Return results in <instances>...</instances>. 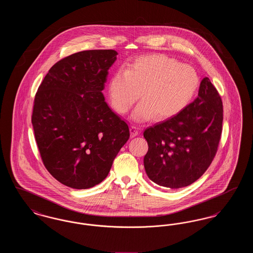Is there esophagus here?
I'll list each match as a JSON object with an SVG mask.
<instances>
[{
	"mask_svg": "<svg viewBox=\"0 0 253 253\" xmlns=\"http://www.w3.org/2000/svg\"><path fill=\"white\" fill-rule=\"evenodd\" d=\"M130 132H131V136L134 137V136H136L139 133V128L132 125V126H131V128H130Z\"/></svg>",
	"mask_w": 253,
	"mask_h": 253,
	"instance_id": "esophagus-1",
	"label": "esophagus"
}]
</instances>
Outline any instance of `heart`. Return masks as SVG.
Masks as SVG:
<instances>
[{
  "label": "heart",
  "instance_id": "1",
  "mask_svg": "<svg viewBox=\"0 0 253 253\" xmlns=\"http://www.w3.org/2000/svg\"><path fill=\"white\" fill-rule=\"evenodd\" d=\"M199 85V76L192 66L163 54H151L135 58L126 69L112 76L109 97L113 108L126 114L140 96L132 119L144 121L156 117L162 121L186 108Z\"/></svg>",
  "mask_w": 253,
  "mask_h": 253
}]
</instances>
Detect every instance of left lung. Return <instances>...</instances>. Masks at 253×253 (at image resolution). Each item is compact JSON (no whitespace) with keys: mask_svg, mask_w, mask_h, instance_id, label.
Segmentation results:
<instances>
[{"mask_svg":"<svg viewBox=\"0 0 253 253\" xmlns=\"http://www.w3.org/2000/svg\"><path fill=\"white\" fill-rule=\"evenodd\" d=\"M223 104L209 78L198 96L180 113L147 128L144 168L157 185L179 189L200 178L215 157L222 132Z\"/></svg>","mask_w":253,"mask_h":253,"instance_id":"1","label":"left lung"}]
</instances>
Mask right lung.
<instances>
[{
	"mask_svg": "<svg viewBox=\"0 0 253 253\" xmlns=\"http://www.w3.org/2000/svg\"><path fill=\"white\" fill-rule=\"evenodd\" d=\"M115 50H87L55 63L34 99L32 125L42 162L73 189L104 180L125 144L128 124L105 102L102 90Z\"/></svg>",
	"mask_w": 253,
	"mask_h": 253,
	"instance_id": "obj_1",
	"label": "right lung"
}]
</instances>
